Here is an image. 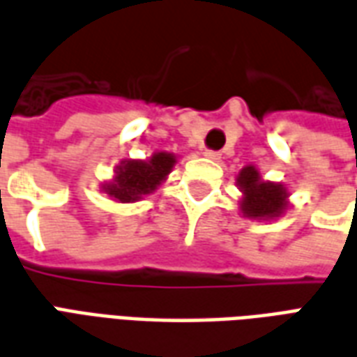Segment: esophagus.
<instances>
[{
    "instance_id": "esophagus-1",
    "label": "esophagus",
    "mask_w": 357,
    "mask_h": 357,
    "mask_svg": "<svg viewBox=\"0 0 357 357\" xmlns=\"http://www.w3.org/2000/svg\"><path fill=\"white\" fill-rule=\"evenodd\" d=\"M202 156H206L208 160H214V162H218V160L222 158V155H220L218 151H204V153H202Z\"/></svg>"
}]
</instances>
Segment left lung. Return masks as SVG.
<instances>
[{
	"label": "left lung",
	"instance_id": "1",
	"mask_svg": "<svg viewBox=\"0 0 357 357\" xmlns=\"http://www.w3.org/2000/svg\"><path fill=\"white\" fill-rule=\"evenodd\" d=\"M237 185L243 193L241 212L252 220H273L289 206L287 187L266 181L255 166H245L237 176Z\"/></svg>",
	"mask_w": 357,
	"mask_h": 357
}]
</instances>
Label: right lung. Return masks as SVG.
<instances>
[{
  "instance_id": "obj_1",
  "label": "right lung",
  "mask_w": 357,
  "mask_h": 357,
  "mask_svg": "<svg viewBox=\"0 0 357 357\" xmlns=\"http://www.w3.org/2000/svg\"><path fill=\"white\" fill-rule=\"evenodd\" d=\"M176 164V155L158 151L149 160H122L114 170V179L102 191L116 202H135L153 193Z\"/></svg>"
}]
</instances>
